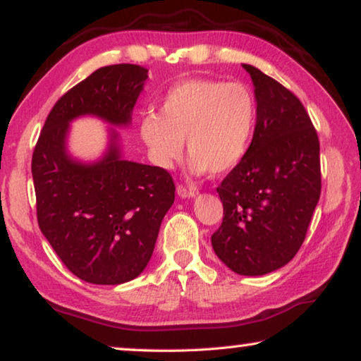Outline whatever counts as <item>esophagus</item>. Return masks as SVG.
<instances>
[{
    "mask_svg": "<svg viewBox=\"0 0 361 361\" xmlns=\"http://www.w3.org/2000/svg\"><path fill=\"white\" fill-rule=\"evenodd\" d=\"M176 194H178L181 199H190V197L196 196V191L191 190V188H186V186H183V185H178V186H176Z\"/></svg>",
    "mask_w": 361,
    "mask_h": 361,
    "instance_id": "34e87169",
    "label": "esophagus"
}]
</instances>
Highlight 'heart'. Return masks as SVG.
Instances as JSON below:
<instances>
[{"instance_id":"1","label":"heart","mask_w":361,"mask_h":361,"mask_svg":"<svg viewBox=\"0 0 361 361\" xmlns=\"http://www.w3.org/2000/svg\"><path fill=\"white\" fill-rule=\"evenodd\" d=\"M255 122L257 101L247 85L191 78L165 93L159 116L141 118L140 136L160 169L181 157L186 141L192 175H223L247 152Z\"/></svg>"}]
</instances>
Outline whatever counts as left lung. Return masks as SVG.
<instances>
[{"mask_svg":"<svg viewBox=\"0 0 361 361\" xmlns=\"http://www.w3.org/2000/svg\"><path fill=\"white\" fill-rule=\"evenodd\" d=\"M243 67L254 83L257 122L247 152L216 188L223 221L212 247L234 273L260 276L289 263L304 243L322 192L319 141L289 90Z\"/></svg>","mask_w":361,"mask_h":361,"instance_id":"8db88e82","label":"left lung"}]
</instances>
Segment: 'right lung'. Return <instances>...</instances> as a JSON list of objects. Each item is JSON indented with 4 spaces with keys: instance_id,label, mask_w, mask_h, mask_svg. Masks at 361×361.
Returning <instances> with one entry per match:
<instances>
[{
    "instance_id": "right-lung-1",
    "label": "right lung",
    "mask_w": 361,
    "mask_h": 361,
    "mask_svg": "<svg viewBox=\"0 0 361 361\" xmlns=\"http://www.w3.org/2000/svg\"><path fill=\"white\" fill-rule=\"evenodd\" d=\"M147 71L117 64L94 71L56 102L32 157L38 225L62 263L93 284L140 276L175 201L169 171L123 157L117 128H128ZM94 116L109 125L108 145L94 161L68 149L70 125Z\"/></svg>"
}]
</instances>
